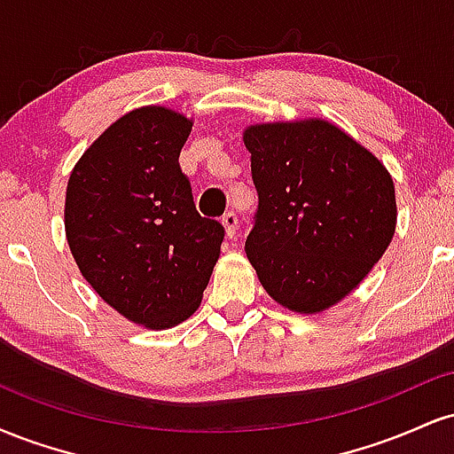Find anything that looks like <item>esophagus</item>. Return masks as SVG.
Here are the masks:
<instances>
[{
  "label": "esophagus",
  "instance_id": "esophagus-1",
  "mask_svg": "<svg viewBox=\"0 0 454 454\" xmlns=\"http://www.w3.org/2000/svg\"><path fill=\"white\" fill-rule=\"evenodd\" d=\"M222 226H223V231H226V237H228V239H232L234 234H237V226H239L237 213H234V211L223 213V217H222Z\"/></svg>",
  "mask_w": 454,
  "mask_h": 454
}]
</instances>
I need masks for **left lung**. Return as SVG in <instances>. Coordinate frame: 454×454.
I'll return each instance as SVG.
<instances>
[{
  "label": "left lung",
  "instance_id": "1",
  "mask_svg": "<svg viewBox=\"0 0 454 454\" xmlns=\"http://www.w3.org/2000/svg\"><path fill=\"white\" fill-rule=\"evenodd\" d=\"M243 143L258 190L247 260L281 307L320 314L346 299L393 241V176L320 117L254 123Z\"/></svg>",
  "mask_w": 454,
  "mask_h": 454
}]
</instances>
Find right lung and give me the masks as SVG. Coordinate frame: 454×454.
Here are the masks:
<instances>
[{
    "mask_svg": "<svg viewBox=\"0 0 454 454\" xmlns=\"http://www.w3.org/2000/svg\"><path fill=\"white\" fill-rule=\"evenodd\" d=\"M194 121L166 106L111 123L72 168L66 239L87 284L129 322L166 331L200 307L223 228L200 217L179 153Z\"/></svg>",
    "mask_w": 454,
    "mask_h": 454,
    "instance_id": "1",
    "label": "right lung"
}]
</instances>
